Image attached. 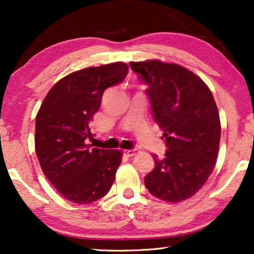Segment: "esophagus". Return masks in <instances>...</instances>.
Masks as SVG:
<instances>
[{"label": "esophagus", "mask_w": 254, "mask_h": 254, "mask_svg": "<svg viewBox=\"0 0 254 254\" xmlns=\"http://www.w3.org/2000/svg\"><path fill=\"white\" fill-rule=\"evenodd\" d=\"M137 152V149H126V150H124V155L127 156V157H131V156L136 155Z\"/></svg>", "instance_id": "obj_1"}]
</instances>
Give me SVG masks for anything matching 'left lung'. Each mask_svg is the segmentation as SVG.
I'll return each instance as SVG.
<instances>
[{"instance_id":"1","label":"left lung","mask_w":254,"mask_h":254,"mask_svg":"<svg viewBox=\"0 0 254 254\" xmlns=\"http://www.w3.org/2000/svg\"><path fill=\"white\" fill-rule=\"evenodd\" d=\"M129 64L148 85L154 119L168 145L164 158L154 155L145 187L166 202L190 199L209 178L218 156L221 121L213 93L183 65L159 60Z\"/></svg>"}]
</instances>
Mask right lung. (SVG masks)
<instances>
[{
	"label": "right lung",
	"mask_w": 254,
	"mask_h": 254,
	"mask_svg": "<svg viewBox=\"0 0 254 254\" xmlns=\"http://www.w3.org/2000/svg\"><path fill=\"white\" fill-rule=\"evenodd\" d=\"M128 74L125 62L84 68L55 83L36 118L38 161L60 195L78 204L102 199L112 187L123 161L120 150L92 148L90 124L105 89Z\"/></svg>",
	"instance_id": "right-lung-1"
}]
</instances>
